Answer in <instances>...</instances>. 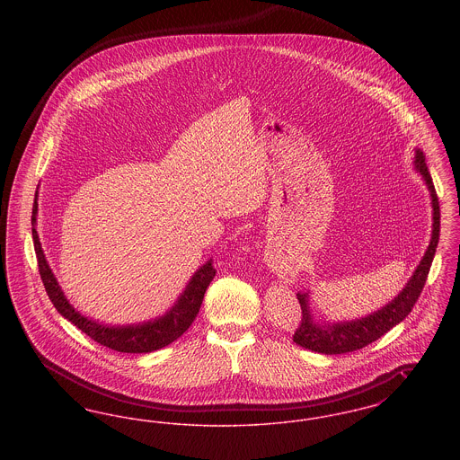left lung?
<instances>
[{
    "label": "left lung",
    "mask_w": 460,
    "mask_h": 460,
    "mask_svg": "<svg viewBox=\"0 0 460 460\" xmlns=\"http://www.w3.org/2000/svg\"><path fill=\"white\" fill-rule=\"evenodd\" d=\"M414 169L426 182L431 197L433 231H431V241L428 244V250L417 265L414 274L407 281V285L403 286V289L394 296L392 302L381 306L379 310L372 312L362 319L343 321V323H317L310 308L308 291L298 293L296 296L304 315H302L300 328L296 329L293 336V341L296 345L317 353H324V355L360 350L372 341H376L377 338H381L396 324H400L411 314L422 288L426 285L431 263L435 259L438 240H439V203H438L437 191L433 186V179L428 172L426 156L419 148H416V156H414Z\"/></svg>",
    "instance_id": "left-lung-1"
}]
</instances>
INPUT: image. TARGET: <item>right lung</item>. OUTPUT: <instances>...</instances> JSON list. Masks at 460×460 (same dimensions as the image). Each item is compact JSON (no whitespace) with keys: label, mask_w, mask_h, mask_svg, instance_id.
<instances>
[{"label":"right lung","mask_w":460,"mask_h":460,"mask_svg":"<svg viewBox=\"0 0 460 460\" xmlns=\"http://www.w3.org/2000/svg\"><path fill=\"white\" fill-rule=\"evenodd\" d=\"M36 224H38V191L34 198V207H32V240H34V250L38 255L40 274H41L46 293L51 304L66 317V321H70L75 328L86 332L96 343L109 347L111 350L122 351V353H148V351L160 350L171 345L193 324L203 302L205 291L216 276V269L210 259L197 269V272L191 276L184 291L177 296L174 305L171 306L164 315L155 317L152 321H145L139 324H128V326L103 324L83 315L66 300V293L62 291L49 263L46 261Z\"/></svg>","instance_id":"obj_1"}]
</instances>
